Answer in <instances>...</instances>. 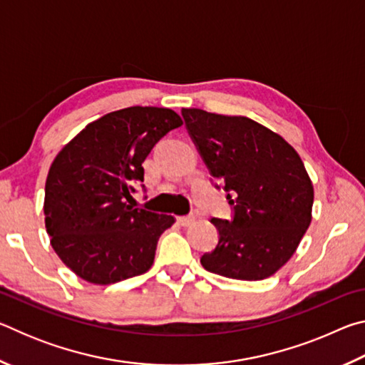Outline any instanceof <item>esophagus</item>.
<instances>
[{
	"label": "esophagus",
	"instance_id": "34e87169",
	"mask_svg": "<svg viewBox=\"0 0 365 365\" xmlns=\"http://www.w3.org/2000/svg\"><path fill=\"white\" fill-rule=\"evenodd\" d=\"M177 222L180 224L182 227H188L195 222L193 215H180V217H177Z\"/></svg>",
	"mask_w": 365,
	"mask_h": 365
}]
</instances>
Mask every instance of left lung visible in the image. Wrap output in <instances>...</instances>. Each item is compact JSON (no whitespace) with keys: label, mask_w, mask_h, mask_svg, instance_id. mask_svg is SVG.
<instances>
[{"label":"left lung","mask_w":365,"mask_h":365,"mask_svg":"<svg viewBox=\"0 0 365 365\" xmlns=\"http://www.w3.org/2000/svg\"><path fill=\"white\" fill-rule=\"evenodd\" d=\"M182 115L233 206L230 220L212 217L219 243L201 256L202 267L235 280L267 279L293 256L312 219L314 188L299 154L248 117L202 109Z\"/></svg>","instance_id":"8db88e82"}]
</instances>
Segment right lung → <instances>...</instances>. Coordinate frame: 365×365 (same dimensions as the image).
<instances>
[{"label": "right lung", "instance_id": "add662e5", "mask_svg": "<svg viewBox=\"0 0 365 365\" xmlns=\"http://www.w3.org/2000/svg\"><path fill=\"white\" fill-rule=\"evenodd\" d=\"M182 125L172 109L133 106L91 122L54 158L45 185V225L67 267L109 285L151 267L158 240L174 217L128 206L143 160Z\"/></svg>", "mask_w": 365, "mask_h": 365}]
</instances>
